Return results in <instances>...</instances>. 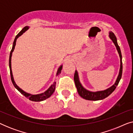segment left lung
Returning <instances> with one entry per match:
<instances>
[{
    "label": "left lung",
    "instance_id": "8db88e82",
    "mask_svg": "<svg viewBox=\"0 0 133 133\" xmlns=\"http://www.w3.org/2000/svg\"><path fill=\"white\" fill-rule=\"evenodd\" d=\"M110 37L111 39L113 41L114 45H116L117 50L119 52L120 58H121V68H120V71L119 76H118L117 79L116 80V82L114 84L112 85V87H111L110 88H109L106 90L104 91H97V92H91L89 91L85 90L83 87L82 86V85L80 83L79 77H78L77 72L75 71L74 76V82H75V85L76 88H77V92L81 97H82L83 99L88 100V101H99V100H102L105 99L108 97V96H110L112 92L115 90L116 88V87L117 86V85L119 84V82L122 77V54H121V51L120 49V47L117 44V39L116 37L113 32L111 31L110 32Z\"/></svg>",
    "mask_w": 133,
    "mask_h": 133
}]
</instances>
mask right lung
Instances as JSON below:
<instances>
[{"label":"right lung","mask_w":133,"mask_h":133,"mask_svg":"<svg viewBox=\"0 0 133 133\" xmlns=\"http://www.w3.org/2000/svg\"><path fill=\"white\" fill-rule=\"evenodd\" d=\"M28 29V26H25L23 28L22 30L21 31H20L19 33L17 34V35L16 36V37H15V39H14V42H13V45H12V48L10 52V59H9V66H10V75H11V79L12 83L14 87L17 89V90L21 92L22 94L24 95L25 97L26 98H28L29 100L31 101H34V102H39V101H44V100L48 99V97H50L52 95V93L54 92V90H55V88H56V82H54L53 84H52L51 86L48 90H46V91L43 92V93L40 94H37V95H31V94H28L26 92H25V91L19 88V87L17 86V85L16 84L15 82L14 81L13 79V76H12V71H11V56H12V52H13V51L14 50V48H15L16 46V41H17V39L20 36H21L23 32H24L25 31ZM62 69V66H61L59 67V68L58 69L57 72V76L61 74Z\"/></svg>","instance_id":"right-lung-1"}]
</instances>
